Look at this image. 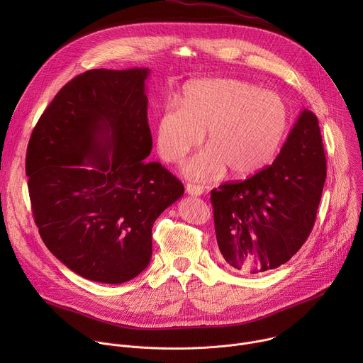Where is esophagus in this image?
I'll use <instances>...</instances> for the list:
<instances>
[{"label": "esophagus", "mask_w": 363, "mask_h": 363, "mask_svg": "<svg viewBox=\"0 0 363 363\" xmlns=\"http://www.w3.org/2000/svg\"><path fill=\"white\" fill-rule=\"evenodd\" d=\"M185 191L188 195H194V196H199L203 194V188L199 185H194V184H186Z\"/></svg>", "instance_id": "1"}]
</instances>
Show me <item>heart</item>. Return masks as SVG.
Instances as JSON below:
<instances>
[{"instance_id": "obj_1", "label": "heart", "mask_w": 363, "mask_h": 363, "mask_svg": "<svg viewBox=\"0 0 363 363\" xmlns=\"http://www.w3.org/2000/svg\"><path fill=\"white\" fill-rule=\"evenodd\" d=\"M289 129L286 100L273 90L237 79L189 83L181 106L171 103L158 122L157 146L165 162H178L201 143L208 147L184 165L196 179L245 178L262 171L279 152Z\"/></svg>"}]
</instances>
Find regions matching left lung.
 I'll list each match as a JSON object with an SVG mask.
<instances>
[{
	"label": "left lung",
	"mask_w": 363,
	"mask_h": 363,
	"mask_svg": "<svg viewBox=\"0 0 363 363\" xmlns=\"http://www.w3.org/2000/svg\"><path fill=\"white\" fill-rule=\"evenodd\" d=\"M325 181L319 121L304 109L273 165L211 191L225 264L258 276L287 263L313 230Z\"/></svg>",
	"instance_id": "obj_1"
}]
</instances>
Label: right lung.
Instances as JSON below:
<instances>
[{
    "label": "right lung",
    "instance_id": "right-lung-1",
    "mask_svg": "<svg viewBox=\"0 0 363 363\" xmlns=\"http://www.w3.org/2000/svg\"><path fill=\"white\" fill-rule=\"evenodd\" d=\"M147 76V69L76 76L28 142L26 172L38 233L87 280L121 284L143 272L155 220L184 194L167 168L145 161L152 150Z\"/></svg>",
    "mask_w": 363,
    "mask_h": 363
}]
</instances>
